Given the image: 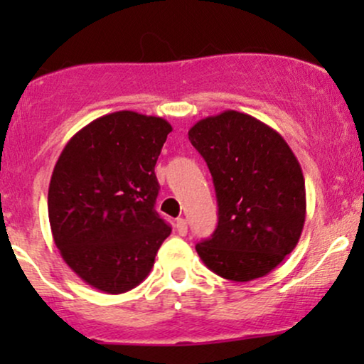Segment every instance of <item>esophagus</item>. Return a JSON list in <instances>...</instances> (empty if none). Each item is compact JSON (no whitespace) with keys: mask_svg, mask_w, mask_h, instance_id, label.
Wrapping results in <instances>:
<instances>
[{"mask_svg":"<svg viewBox=\"0 0 364 364\" xmlns=\"http://www.w3.org/2000/svg\"><path fill=\"white\" fill-rule=\"evenodd\" d=\"M176 231H178L181 236L186 235V232H188V223H186V219H183V217H179V219L176 220Z\"/></svg>","mask_w":364,"mask_h":364,"instance_id":"esophagus-1","label":"esophagus"}]
</instances>
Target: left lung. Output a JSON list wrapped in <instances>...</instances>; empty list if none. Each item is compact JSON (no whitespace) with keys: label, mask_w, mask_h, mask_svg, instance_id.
Segmentation results:
<instances>
[{"label":"left lung","mask_w":364,"mask_h":364,"mask_svg":"<svg viewBox=\"0 0 364 364\" xmlns=\"http://www.w3.org/2000/svg\"><path fill=\"white\" fill-rule=\"evenodd\" d=\"M214 179L219 223L195 246L212 272L248 282L272 272L298 245L306 217L301 166L260 119L224 111L188 132Z\"/></svg>","instance_id":"1"}]
</instances>
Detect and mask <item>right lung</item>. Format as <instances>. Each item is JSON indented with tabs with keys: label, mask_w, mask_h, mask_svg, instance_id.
Returning <instances> with one entry per match:
<instances>
[{
	"label": "right lung",
	"mask_w": 364,
	"mask_h": 364,
	"mask_svg": "<svg viewBox=\"0 0 364 364\" xmlns=\"http://www.w3.org/2000/svg\"><path fill=\"white\" fill-rule=\"evenodd\" d=\"M166 119L118 111L75 133L54 166L49 224L63 260L107 294L150 274L171 225L156 210L154 173L169 133Z\"/></svg>",
	"instance_id": "add662e5"
}]
</instances>
